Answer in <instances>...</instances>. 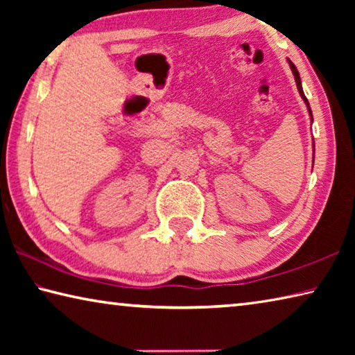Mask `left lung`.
<instances>
[{"mask_svg": "<svg viewBox=\"0 0 355 355\" xmlns=\"http://www.w3.org/2000/svg\"><path fill=\"white\" fill-rule=\"evenodd\" d=\"M288 64H290V69H291L293 75H294V80H296L297 91H299V94H300V97H302V100L305 101V105H307V110H309V114H310V117H311V122H313V114H311L310 105H309V100L305 98V95H304V91H302V84H300V76H299V71H297V69H296V65H294V64L290 61V59H288Z\"/></svg>", "mask_w": 355, "mask_h": 355, "instance_id": "obj_1", "label": "left lung"}]
</instances>
